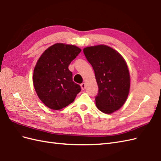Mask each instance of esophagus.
I'll list each match as a JSON object with an SVG mask.
<instances>
[{
  "label": "esophagus",
  "mask_w": 161,
  "mask_h": 161,
  "mask_svg": "<svg viewBox=\"0 0 161 161\" xmlns=\"http://www.w3.org/2000/svg\"><path fill=\"white\" fill-rule=\"evenodd\" d=\"M80 86H81L82 89L84 90L85 89V82H82V83H81L80 84Z\"/></svg>",
  "instance_id": "obj_1"
}]
</instances>
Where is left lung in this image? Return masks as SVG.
I'll use <instances>...</instances> for the list:
<instances>
[{"label":"left lung","instance_id":"1","mask_svg":"<svg viewBox=\"0 0 161 161\" xmlns=\"http://www.w3.org/2000/svg\"><path fill=\"white\" fill-rule=\"evenodd\" d=\"M83 52L94 70L98 85L97 108L105 114L118 110L127 99L130 86L129 70L123 57L105 45L85 47Z\"/></svg>","mask_w":161,"mask_h":161}]
</instances>
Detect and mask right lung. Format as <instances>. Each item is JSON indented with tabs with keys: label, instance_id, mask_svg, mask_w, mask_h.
Masks as SVG:
<instances>
[{
	"label": "right lung",
	"instance_id": "obj_1",
	"mask_svg": "<svg viewBox=\"0 0 161 161\" xmlns=\"http://www.w3.org/2000/svg\"><path fill=\"white\" fill-rule=\"evenodd\" d=\"M81 50L73 45L56 43L48 47L37 60L33 82L40 99L48 108L59 110L72 103L81 91L72 80L69 69Z\"/></svg>",
	"mask_w": 161,
	"mask_h": 161
}]
</instances>
